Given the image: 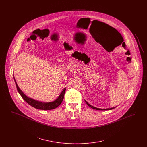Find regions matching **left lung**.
<instances>
[{
  "mask_svg": "<svg viewBox=\"0 0 147 147\" xmlns=\"http://www.w3.org/2000/svg\"><path fill=\"white\" fill-rule=\"evenodd\" d=\"M96 21H98V20H96ZM98 24H99V25H100V23H104V22H101V21H98ZM105 24V23H104ZM92 25V24H91ZM106 25H107V24H106ZM109 26H110V25H109ZM110 27H111V26H110ZM112 28V27H111ZM85 102L86 103V104L88 105L89 107H90L92 109H95V110H112V109H115V107H112V108H109V109H99V108H97V107H94V106H91V105H90L87 101H86L85 100Z\"/></svg>",
  "mask_w": 147,
  "mask_h": 147,
  "instance_id": "1",
  "label": "left lung"
}]
</instances>
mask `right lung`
I'll return each instance as SVG.
<instances>
[{
    "label": "right lung",
    "instance_id": "right-lung-1",
    "mask_svg": "<svg viewBox=\"0 0 147 147\" xmlns=\"http://www.w3.org/2000/svg\"><path fill=\"white\" fill-rule=\"evenodd\" d=\"M14 79L18 91L20 94L21 97L29 105H31V106L35 107L37 109L43 110H49L55 109H56V107H57L58 106L61 105V103L63 101L64 94H65V90H66L65 88H64L63 89V91H62V92L61 93V94L59 95L58 98L55 100L54 101L50 102H40V101L35 100L32 98H28L26 95H25L24 94V93L21 91L20 89L19 88V86L16 83V82L14 78Z\"/></svg>",
    "mask_w": 147,
    "mask_h": 147
}]
</instances>
